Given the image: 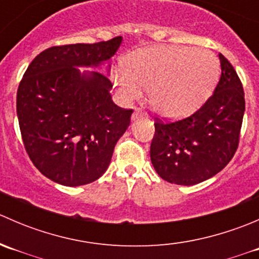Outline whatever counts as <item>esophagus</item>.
I'll return each instance as SVG.
<instances>
[{"instance_id": "esophagus-1", "label": "esophagus", "mask_w": 259, "mask_h": 259, "mask_svg": "<svg viewBox=\"0 0 259 259\" xmlns=\"http://www.w3.org/2000/svg\"><path fill=\"white\" fill-rule=\"evenodd\" d=\"M140 116H146V114L145 113H143L142 110H140V109H135V111L134 113H133V120H135V119H138V117H140Z\"/></svg>"}]
</instances>
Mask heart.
I'll return each mask as SVG.
<instances>
[{
    "mask_svg": "<svg viewBox=\"0 0 259 259\" xmlns=\"http://www.w3.org/2000/svg\"><path fill=\"white\" fill-rule=\"evenodd\" d=\"M221 65L213 52L187 46L140 49L130 55L126 67L113 71L122 98L137 100L149 89L155 110L166 117H179L199 108L218 80Z\"/></svg>",
    "mask_w": 259,
    "mask_h": 259,
    "instance_id": "b5f03b06",
    "label": "heart"
}]
</instances>
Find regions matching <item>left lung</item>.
Listing matches in <instances>:
<instances>
[{
	"mask_svg": "<svg viewBox=\"0 0 259 259\" xmlns=\"http://www.w3.org/2000/svg\"><path fill=\"white\" fill-rule=\"evenodd\" d=\"M222 75L213 95L185 119L156 121L150 159L160 178L194 185L211 178L238 148L245 103L241 80L222 54Z\"/></svg>",
	"mask_w": 259,
	"mask_h": 259,
	"instance_id": "8db88e82",
	"label": "left lung"
}]
</instances>
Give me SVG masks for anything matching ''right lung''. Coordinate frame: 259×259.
<instances>
[{
  "label": "right lung",
  "instance_id": "add662e5",
  "mask_svg": "<svg viewBox=\"0 0 259 259\" xmlns=\"http://www.w3.org/2000/svg\"><path fill=\"white\" fill-rule=\"evenodd\" d=\"M121 41L117 36L50 48L32 60L18 85L23 145L33 165L52 182L79 187L100 178L129 126L133 110L115 105L109 77L77 69L108 62Z\"/></svg>",
  "mask_w": 259,
  "mask_h": 259
}]
</instances>
